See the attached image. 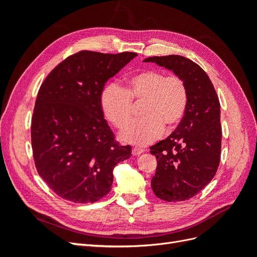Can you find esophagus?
<instances>
[{"label": "esophagus", "mask_w": 257, "mask_h": 257, "mask_svg": "<svg viewBox=\"0 0 257 257\" xmlns=\"http://www.w3.org/2000/svg\"><path fill=\"white\" fill-rule=\"evenodd\" d=\"M144 151H145L144 149H141V148H137V147H135V148H133V150H132V154H133L134 157H137V155L142 154Z\"/></svg>", "instance_id": "obj_1"}]
</instances>
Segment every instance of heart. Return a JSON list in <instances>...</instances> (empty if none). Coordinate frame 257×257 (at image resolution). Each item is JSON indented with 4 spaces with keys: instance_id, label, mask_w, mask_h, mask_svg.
Segmentation results:
<instances>
[{
    "instance_id": "b5f03b06",
    "label": "heart",
    "mask_w": 257,
    "mask_h": 257,
    "mask_svg": "<svg viewBox=\"0 0 257 257\" xmlns=\"http://www.w3.org/2000/svg\"><path fill=\"white\" fill-rule=\"evenodd\" d=\"M100 108L105 118L122 128L133 116V103H142L143 119L132 122L120 137L125 143L146 146L179 125L189 103V91L184 80L177 75L166 76L158 69H147L132 75L125 88L118 83L106 84L100 93Z\"/></svg>"
}]
</instances>
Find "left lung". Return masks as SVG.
<instances>
[{
    "label": "left lung",
    "mask_w": 257,
    "mask_h": 257,
    "mask_svg": "<svg viewBox=\"0 0 257 257\" xmlns=\"http://www.w3.org/2000/svg\"><path fill=\"white\" fill-rule=\"evenodd\" d=\"M153 62L184 80L189 103L182 121L164 141L150 147L158 162L151 180L155 196L183 201L195 196L212 180L220 164L222 127L220 102L206 72L182 56L152 57Z\"/></svg>",
    "instance_id": "8db88e82"
}]
</instances>
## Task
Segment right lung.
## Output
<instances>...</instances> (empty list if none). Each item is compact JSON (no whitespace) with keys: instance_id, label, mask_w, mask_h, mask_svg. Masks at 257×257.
<instances>
[{"instance_id":"obj_1","label":"right lung","mask_w":257,"mask_h":257,"mask_svg":"<svg viewBox=\"0 0 257 257\" xmlns=\"http://www.w3.org/2000/svg\"><path fill=\"white\" fill-rule=\"evenodd\" d=\"M136 52L82 50L54 67L37 93L31 142L37 173L73 203H95L111 190L112 170L132 157L120 146L100 108V93Z\"/></svg>"}]
</instances>
